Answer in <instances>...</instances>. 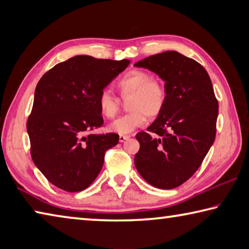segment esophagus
<instances>
[{
	"label": "esophagus",
	"mask_w": 249,
	"mask_h": 249,
	"mask_svg": "<svg viewBox=\"0 0 249 249\" xmlns=\"http://www.w3.org/2000/svg\"><path fill=\"white\" fill-rule=\"evenodd\" d=\"M129 137H130L129 135H120V142H124L125 141H127Z\"/></svg>",
	"instance_id": "1"
}]
</instances>
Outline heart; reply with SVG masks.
<instances>
[{
  "label": "heart",
  "instance_id": "b5f03b06",
  "mask_svg": "<svg viewBox=\"0 0 249 249\" xmlns=\"http://www.w3.org/2000/svg\"><path fill=\"white\" fill-rule=\"evenodd\" d=\"M121 94L129 95V113L120 116L109 125V129L119 134H129L147 122V117L158 116L166 103V89L159 79L150 77L142 70H133L122 77L117 82ZM101 114L107 119H113L119 107V100L104 89L98 96Z\"/></svg>",
  "mask_w": 249,
  "mask_h": 249
}]
</instances>
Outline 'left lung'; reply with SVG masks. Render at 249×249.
I'll return each mask as SVG.
<instances>
[{"mask_svg": "<svg viewBox=\"0 0 249 249\" xmlns=\"http://www.w3.org/2000/svg\"><path fill=\"white\" fill-rule=\"evenodd\" d=\"M165 81L166 103L147 130L136 135L137 171L149 184L174 189L199 169L216 134L218 103L206 70L177 52L136 62Z\"/></svg>", "mask_w": 249, "mask_h": 249, "instance_id": "obj_1", "label": "left lung"}]
</instances>
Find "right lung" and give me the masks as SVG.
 <instances>
[{
  "label": "right lung",
  "instance_id": "right-lung-1",
  "mask_svg": "<svg viewBox=\"0 0 249 249\" xmlns=\"http://www.w3.org/2000/svg\"><path fill=\"white\" fill-rule=\"evenodd\" d=\"M129 65L91 56H75L47 71L37 83L27 121L34 163L49 182L79 192L93 182L105 151L119 135L89 134L103 125L98 96Z\"/></svg>",
  "mask_w": 249,
  "mask_h": 249
}]
</instances>
